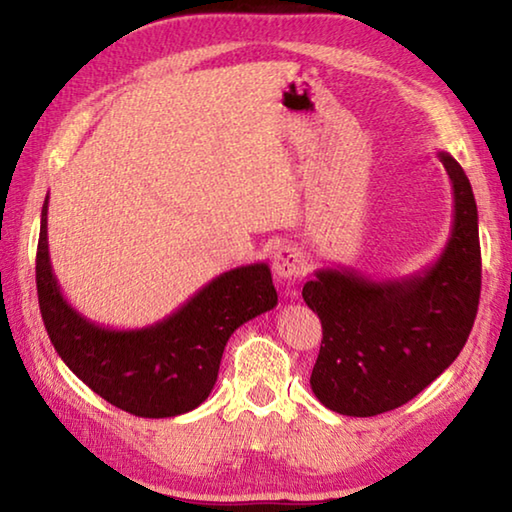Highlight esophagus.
Instances as JSON below:
<instances>
[{"instance_id":"esophagus-1","label":"esophagus","mask_w":512,"mask_h":512,"mask_svg":"<svg viewBox=\"0 0 512 512\" xmlns=\"http://www.w3.org/2000/svg\"><path fill=\"white\" fill-rule=\"evenodd\" d=\"M273 271L282 280H298L305 273V257L296 246H282L273 257Z\"/></svg>"}]
</instances>
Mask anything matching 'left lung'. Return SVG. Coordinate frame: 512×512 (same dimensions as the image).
I'll list each match as a JSON object with an SVG mask.
<instances>
[{
	"label": "left lung",
	"instance_id": "obj_1",
	"mask_svg": "<svg viewBox=\"0 0 512 512\" xmlns=\"http://www.w3.org/2000/svg\"><path fill=\"white\" fill-rule=\"evenodd\" d=\"M454 194L443 253L404 277L318 268L302 287L323 323L311 391L329 411L370 418L413 400L452 366L474 325L481 293L479 212L472 185L452 155L438 151Z\"/></svg>",
	"mask_w": 512,
	"mask_h": 512
}]
</instances>
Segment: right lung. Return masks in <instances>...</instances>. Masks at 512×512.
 I'll return each instance as SVG.
<instances>
[{"label": "right lung", "instance_id": "add662e5", "mask_svg": "<svg viewBox=\"0 0 512 512\" xmlns=\"http://www.w3.org/2000/svg\"><path fill=\"white\" fill-rule=\"evenodd\" d=\"M47 207L49 196L40 216L36 284L47 334L67 368L103 400L140 418H173L203 404L232 332L277 305L268 264L216 275L158 323L112 329L79 314L60 291L49 259Z\"/></svg>", "mask_w": 512, "mask_h": 512}]
</instances>
